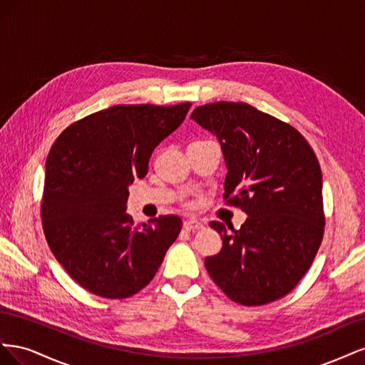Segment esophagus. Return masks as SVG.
Listing matches in <instances>:
<instances>
[{
  "mask_svg": "<svg viewBox=\"0 0 365 365\" xmlns=\"http://www.w3.org/2000/svg\"><path fill=\"white\" fill-rule=\"evenodd\" d=\"M204 225L202 222H200V220L196 219H187L184 222V228L189 230V231H195V230H201Z\"/></svg>",
  "mask_w": 365,
  "mask_h": 365,
  "instance_id": "34e87169",
  "label": "esophagus"
}]
</instances>
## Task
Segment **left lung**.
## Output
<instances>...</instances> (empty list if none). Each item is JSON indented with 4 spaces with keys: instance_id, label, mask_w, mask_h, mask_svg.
<instances>
[{
    "instance_id": "1",
    "label": "left lung",
    "mask_w": 365,
    "mask_h": 365,
    "mask_svg": "<svg viewBox=\"0 0 365 365\" xmlns=\"http://www.w3.org/2000/svg\"><path fill=\"white\" fill-rule=\"evenodd\" d=\"M190 118L219 140L228 170L224 200L248 215L231 233L210 222L222 237L219 254L205 257L210 277L244 306L279 300L311 268L324 235L315 153L295 128L248 103H208Z\"/></svg>"
}]
</instances>
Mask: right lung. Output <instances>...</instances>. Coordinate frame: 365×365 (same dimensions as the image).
<instances>
[{"label": "right lung", "instance_id": "1", "mask_svg": "<svg viewBox=\"0 0 365 365\" xmlns=\"http://www.w3.org/2000/svg\"><path fill=\"white\" fill-rule=\"evenodd\" d=\"M190 106L115 105L70 125L51 146L43 233L56 260L91 294L114 300L137 294L178 237L181 217L165 215L135 227L126 201L128 187L145 178L153 149Z\"/></svg>", "mask_w": 365, "mask_h": 365}]
</instances>
